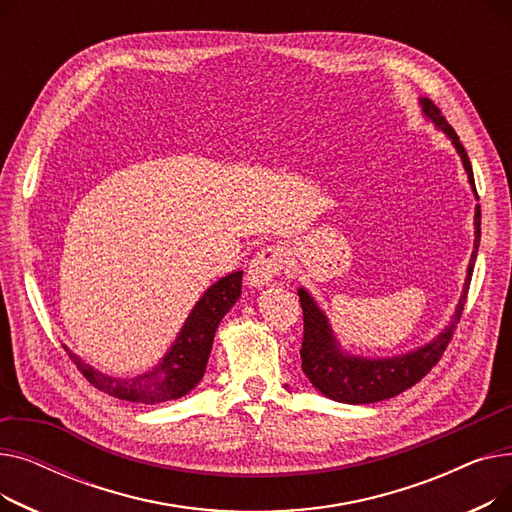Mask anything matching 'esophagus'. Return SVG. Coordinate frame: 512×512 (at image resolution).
<instances>
[{"label":"esophagus","instance_id":"1","mask_svg":"<svg viewBox=\"0 0 512 512\" xmlns=\"http://www.w3.org/2000/svg\"><path fill=\"white\" fill-rule=\"evenodd\" d=\"M288 261V253L280 245H267L263 247L249 265V282L253 286H263L267 282H272L278 278L284 270V265Z\"/></svg>","mask_w":512,"mask_h":512}]
</instances>
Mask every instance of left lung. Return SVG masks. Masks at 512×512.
<instances>
[{"label": "left lung", "instance_id": "left-lung-1", "mask_svg": "<svg viewBox=\"0 0 512 512\" xmlns=\"http://www.w3.org/2000/svg\"><path fill=\"white\" fill-rule=\"evenodd\" d=\"M423 112L427 118H432L446 134L452 139L456 151L461 153L465 170L469 174V182L477 195L475 178L471 161L467 157V151L463 143L459 141V134L448 124V120L442 116L440 107L432 99H423ZM479 199V195H477ZM479 236H481V209L475 211V251L471 255L469 263V274L465 282V290L459 307L450 321V326L427 346L419 348V351L411 355H402L394 359H382V361H369V359H355L342 355L340 348H336L332 330L328 326L326 315L317 309L313 299L301 288L299 290V301L303 307V321H305V332H303V344H301V359H303V371L311 384L332 400L348 402V405H367V402H378L392 398L407 388L421 382L425 375L432 371L438 361L442 359L448 342L452 340V334L459 326L461 315L465 311L469 284L473 276V265L477 257L479 247Z\"/></svg>", "mask_w": 512, "mask_h": 512}]
</instances>
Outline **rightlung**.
I'll return each instance as SVG.
<instances>
[{"instance_id": "obj_1", "label": "right lung", "mask_w": 512, "mask_h": 512, "mask_svg": "<svg viewBox=\"0 0 512 512\" xmlns=\"http://www.w3.org/2000/svg\"><path fill=\"white\" fill-rule=\"evenodd\" d=\"M240 286L242 272H234L207 288L193 313L188 315L172 351L153 371L141 375V378H110V375H103L85 365L76 355L68 353V357L91 386L110 396L130 402H143V405L180 398L201 382L215 330H218L222 317L240 297Z\"/></svg>"}]
</instances>
